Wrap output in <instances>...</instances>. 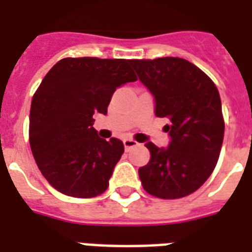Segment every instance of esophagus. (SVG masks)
Segmentation results:
<instances>
[{
	"label": "esophagus",
	"mask_w": 252,
	"mask_h": 252,
	"mask_svg": "<svg viewBox=\"0 0 252 252\" xmlns=\"http://www.w3.org/2000/svg\"><path fill=\"white\" fill-rule=\"evenodd\" d=\"M123 142H124V148H126V150L132 149V148H134V146L138 145V142L134 141V140H132V138H126V140H124Z\"/></svg>",
	"instance_id": "1"
}]
</instances>
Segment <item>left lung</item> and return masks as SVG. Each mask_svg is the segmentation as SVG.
<instances>
[{
	"label": "left lung",
	"instance_id": "8db88e82",
	"mask_svg": "<svg viewBox=\"0 0 252 252\" xmlns=\"http://www.w3.org/2000/svg\"><path fill=\"white\" fill-rule=\"evenodd\" d=\"M156 102V116L170 124L167 148L146 142L148 165L138 168L142 187L159 199H180L199 189L219 161L223 141L222 107L213 81L179 57L132 60Z\"/></svg>",
	"mask_w": 252,
	"mask_h": 252
}]
</instances>
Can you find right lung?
<instances>
[{
    "label": "right lung",
    "mask_w": 252,
    "mask_h": 252,
    "mask_svg": "<svg viewBox=\"0 0 252 252\" xmlns=\"http://www.w3.org/2000/svg\"><path fill=\"white\" fill-rule=\"evenodd\" d=\"M130 61L66 57L33 94L30 146L43 176L61 193L89 199L108 187L124 145L99 137L93 115H106L115 90L137 80Z\"/></svg>",
    "instance_id": "add662e5"
}]
</instances>
